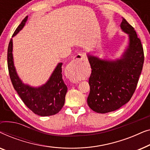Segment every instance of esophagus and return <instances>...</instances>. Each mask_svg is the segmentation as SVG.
Listing matches in <instances>:
<instances>
[{
    "label": "esophagus",
    "mask_w": 150,
    "mask_h": 150,
    "mask_svg": "<svg viewBox=\"0 0 150 150\" xmlns=\"http://www.w3.org/2000/svg\"><path fill=\"white\" fill-rule=\"evenodd\" d=\"M87 58L85 56V55L80 54L79 55H77V56L74 58V59L71 62L69 63L68 65H67L66 69H65V74H66L67 76L70 79L71 81L72 82V83H78L76 80L72 78V75L74 74V66L76 64H78V63L87 62Z\"/></svg>",
    "instance_id": "esophagus-1"
}]
</instances>
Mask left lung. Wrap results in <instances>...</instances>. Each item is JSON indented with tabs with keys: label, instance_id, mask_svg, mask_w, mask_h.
Segmentation results:
<instances>
[{
	"label": "left lung",
	"instance_id": "8db88e82",
	"mask_svg": "<svg viewBox=\"0 0 150 150\" xmlns=\"http://www.w3.org/2000/svg\"><path fill=\"white\" fill-rule=\"evenodd\" d=\"M121 28L129 35L128 47L122 59L107 61L88 55L91 74L87 104L99 113L114 111L131 99L143 69L144 52L140 39L124 18Z\"/></svg>",
	"mask_w": 150,
	"mask_h": 150
}]
</instances>
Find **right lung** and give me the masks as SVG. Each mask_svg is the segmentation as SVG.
Segmentation results:
<instances>
[{
	"label": "right lung",
	"mask_w": 150,
	"mask_h": 150,
	"mask_svg": "<svg viewBox=\"0 0 150 150\" xmlns=\"http://www.w3.org/2000/svg\"><path fill=\"white\" fill-rule=\"evenodd\" d=\"M28 16L24 18L16 28L15 36L24 27ZM13 42L10 40L7 50V65L10 79L13 88L24 104L35 114L40 116H50L60 111L65 103L67 87L62 79V63H59L48 82L42 87L34 88L24 85L20 81L13 65Z\"/></svg>",
	"instance_id": "add662e5"
}]
</instances>
